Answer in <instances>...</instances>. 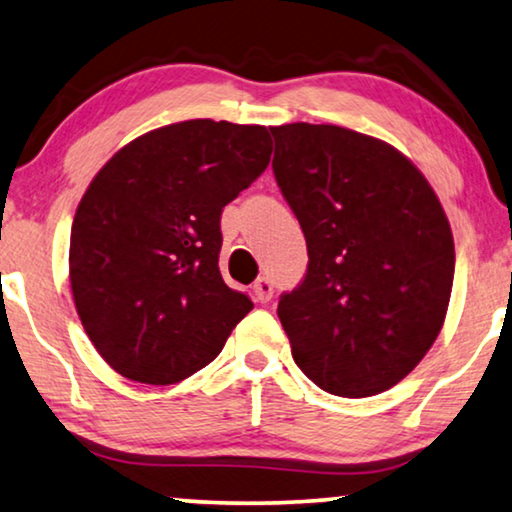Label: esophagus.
Wrapping results in <instances>:
<instances>
[{
	"instance_id": "obj_1",
	"label": "esophagus",
	"mask_w": 512,
	"mask_h": 512,
	"mask_svg": "<svg viewBox=\"0 0 512 512\" xmlns=\"http://www.w3.org/2000/svg\"><path fill=\"white\" fill-rule=\"evenodd\" d=\"M272 293H275V286H272L270 279L258 277L254 282V298L258 300V303H270Z\"/></svg>"
}]
</instances>
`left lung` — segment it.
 <instances>
[{"label": "left lung", "instance_id": "8db88e82", "mask_svg": "<svg viewBox=\"0 0 512 512\" xmlns=\"http://www.w3.org/2000/svg\"><path fill=\"white\" fill-rule=\"evenodd\" d=\"M270 132L272 170L310 256L303 284L277 305L293 361L328 394H382L443 328L450 221L424 174L382 139L312 123Z\"/></svg>", "mask_w": 512, "mask_h": 512}]
</instances>
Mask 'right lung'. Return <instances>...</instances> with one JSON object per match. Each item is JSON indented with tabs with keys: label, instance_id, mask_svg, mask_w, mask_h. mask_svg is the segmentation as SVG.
<instances>
[{
	"label": "right lung",
	"instance_id": "obj_1",
	"mask_svg": "<svg viewBox=\"0 0 512 512\" xmlns=\"http://www.w3.org/2000/svg\"><path fill=\"white\" fill-rule=\"evenodd\" d=\"M263 125L172 123L111 156L76 207L69 284L116 373L174 384L212 363L254 303L219 272L221 212L270 163Z\"/></svg>",
	"mask_w": 512,
	"mask_h": 512
}]
</instances>
